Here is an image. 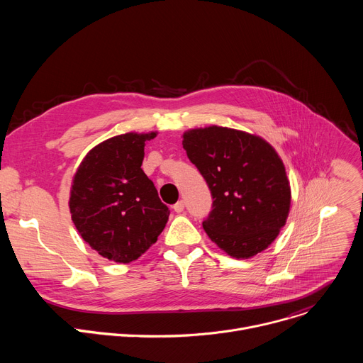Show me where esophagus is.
Here are the masks:
<instances>
[{
  "label": "esophagus",
  "mask_w": 363,
  "mask_h": 363,
  "mask_svg": "<svg viewBox=\"0 0 363 363\" xmlns=\"http://www.w3.org/2000/svg\"><path fill=\"white\" fill-rule=\"evenodd\" d=\"M184 206H185V203H184V201L181 199V201H178V202L174 205V211L179 214V213L184 211Z\"/></svg>",
  "instance_id": "esophagus-1"
}]
</instances>
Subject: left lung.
<instances>
[{"instance_id":"1","label":"left lung","mask_w":363,"mask_h":363,"mask_svg":"<svg viewBox=\"0 0 363 363\" xmlns=\"http://www.w3.org/2000/svg\"><path fill=\"white\" fill-rule=\"evenodd\" d=\"M182 146L213 195L202 227L221 250L250 258L266 250L290 211L283 161L263 138L223 126L191 129Z\"/></svg>"}]
</instances>
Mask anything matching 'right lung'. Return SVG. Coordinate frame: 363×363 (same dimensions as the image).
Returning <instances> with one entry per match:
<instances>
[{
    "mask_svg": "<svg viewBox=\"0 0 363 363\" xmlns=\"http://www.w3.org/2000/svg\"><path fill=\"white\" fill-rule=\"evenodd\" d=\"M157 132L113 136L94 146L79 165L70 214L82 238L115 263L139 258L167 225L169 210L140 165L145 142Z\"/></svg>",
    "mask_w": 363,
    "mask_h": 363,
    "instance_id": "add662e5",
    "label": "right lung"
}]
</instances>
